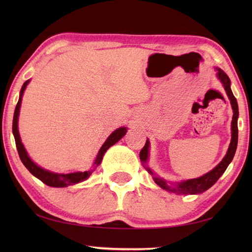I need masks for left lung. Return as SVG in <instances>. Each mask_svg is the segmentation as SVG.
Wrapping results in <instances>:
<instances>
[{"instance_id":"left-lung-1","label":"left lung","mask_w":252,"mask_h":252,"mask_svg":"<svg viewBox=\"0 0 252 252\" xmlns=\"http://www.w3.org/2000/svg\"><path fill=\"white\" fill-rule=\"evenodd\" d=\"M218 77L220 79V81L223 83L224 89L226 91V94L228 96L229 100H231V105L233 108V120H232V141L231 144H229L228 151L225 155V157L223 158L222 161L219 163L217 167L211 170L210 172L200 176L198 179H192V180H187L184 182H181V183H178L174 186H170L167 182L163 181L162 179H159L157 176H154V180L156 183L161 187V189L168 190V191H172L175 192V194H200V192L207 190L208 189L216 183V182L220 179V176L224 173V171L226 170L228 167V164L231 163V161L234 158L235 152H236L237 148V142H238V126H237V119H238V105H237V100L235 98V96L232 93L231 90V80L227 77V74L222 71L221 69H218ZM148 147H149V142L148 140L146 141L145 146L142 148V151L140 152V159L142 161L145 163L146 160L148 158ZM148 172L153 174L154 173L151 171V169L147 168Z\"/></svg>"}]
</instances>
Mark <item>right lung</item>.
Masks as SVG:
<instances>
[{
	"label": "right lung",
	"instance_id": "1",
	"mask_svg": "<svg viewBox=\"0 0 252 252\" xmlns=\"http://www.w3.org/2000/svg\"><path fill=\"white\" fill-rule=\"evenodd\" d=\"M29 83L28 81H26L23 85V88L20 90V95H19V99L18 103L16 105L15 112H14V119H13V134L15 137V142H16V147H17L19 158L21 160V162L24 163L25 167L29 170V172L34 175L35 178L39 179L40 181L43 182L44 184L52 186V187H65L68 185H72V184H77L80 183V182H83L84 180H87L91 173L93 172V170L91 171H85V172H77V173H69V174H57V173H53L50 172V171H46L44 169H42L40 167L32 161V160L29 158L28 154H27L26 149L23 145V143L20 141V136L18 133V116H19V109H20V104H21V97H23L24 91L26 89L27 85ZM126 127H120V129H117L114 131L109 135V137L107 138V141L104 143V145L101 146L99 149L97 157H96L95 160V168L101 162V159H103L104 154L106 153L107 149H108L110 146L114 145L120 138L126 134Z\"/></svg>",
	"mask_w": 252,
	"mask_h": 252
}]
</instances>
